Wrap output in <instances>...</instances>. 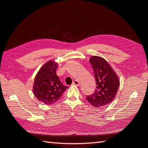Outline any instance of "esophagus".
<instances>
[{
	"label": "esophagus",
	"mask_w": 148,
	"mask_h": 148,
	"mask_svg": "<svg viewBox=\"0 0 148 148\" xmlns=\"http://www.w3.org/2000/svg\"><path fill=\"white\" fill-rule=\"evenodd\" d=\"M73 85L76 86H79V85H80V82H79L78 81L75 80V81H74L73 82Z\"/></svg>",
	"instance_id": "1"
}]
</instances>
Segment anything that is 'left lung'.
<instances>
[{
    "label": "left lung",
    "mask_w": 148,
    "mask_h": 148,
    "mask_svg": "<svg viewBox=\"0 0 148 148\" xmlns=\"http://www.w3.org/2000/svg\"><path fill=\"white\" fill-rule=\"evenodd\" d=\"M89 61L93 68L96 82V89L86 99L93 107L99 108L114 99L120 82L118 76L104 58L93 56Z\"/></svg>",
    "instance_id": "obj_1"
}]
</instances>
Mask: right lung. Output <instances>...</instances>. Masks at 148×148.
Listing matches in <instances>:
<instances>
[{
    "mask_svg": "<svg viewBox=\"0 0 148 148\" xmlns=\"http://www.w3.org/2000/svg\"><path fill=\"white\" fill-rule=\"evenodd\" d=\"M58 63L49 60L38 71L34 82L33 93L42 103L51 105L58 101L68 88L56 74Z\"/></svg>",
    "mask_w": 148,
    "mask_h": 148,
    "instance_id": "add662e5",
    "label": "right lung"
}]
</instances>
